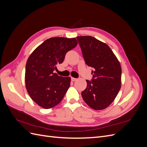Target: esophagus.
<instances>
[{
	"mask_svg": "<svg viewBox=\"0 0 147 147\" xmlns=\"http://www.w3.org/2000/svg\"><path fill=\"white\" fill-rule=\"evenodd\" d=\"M71 80H72V82H75V81H76L77 79L75 78H74V77H72V78H71Z\"/></svg>",
	"mask_w": 147,
	"mask_h": 147,
	"instance_id": "34e87169",
	"label": "esophagus"
}]
</instances>
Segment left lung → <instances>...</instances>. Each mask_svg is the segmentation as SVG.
<instances>
[{"instance_id":"left-lung-1","label":"left lung","mask_w":147,"mask_h":147,"mask_svg":"<svg viewBox=\"0 0 147 147\" xmlns=\"http://www.w3.org/2000/svg\"><path fill=\"white\" fill-rule=\"evenodd\" d=\"M77 38L86 64L94 69L92 80H86L82 97L91 109H105L112 103L121 88V65L106 43L88 35Z\"/></svg>"}]
</instances>
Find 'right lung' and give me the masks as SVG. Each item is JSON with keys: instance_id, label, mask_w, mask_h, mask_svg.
Wrapping results in <instances>:
<instances>
[{"instance_id": "obj_1", "label": "right lung", "mask_w": 147, "mask_h": 147, "mask_svg": "<svg viewBox=\"0 0 147 147\" xmlns=\"http://www.w3.org/2000/svg\"><path fill=\"white\" fill-rule=\"evenodd\" d=\"M75 38L51 37L35 49L26 65L25 84L29 95L45 109L54 107L63 100L71 78L59 76L54 70L63 63L69 51L77 45Z\"/></svg>"}]
</instances>
